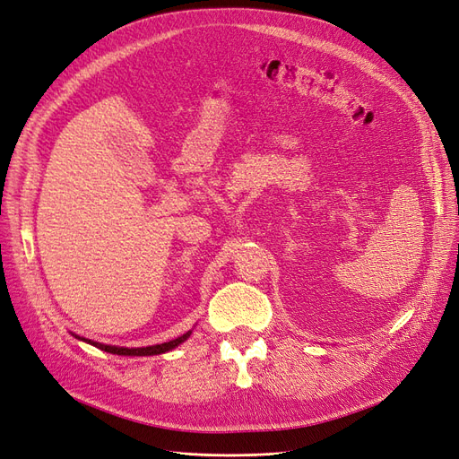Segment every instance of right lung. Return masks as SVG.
<instances>
[{
	"instance_id": "add662e5",
	"label": "right lung",
	"mask_w": 459,
	"mask_h": 459,
	"mask_svg": "<svg viewBox=\"0 0 459 459\" xmlns=\"http://www.w3.org/2000/svg\"><path fill=\"white\" fill-rule=\"evenodd\" d=\"M193 331H186L185 334L174 338V341H168V342H162V344H155V346H143V348H125V346H111V344H101V342H94L91 341V338H82V336H77L75 333H72L77 341H82L87 342L91 346H96L100 350H104L108 353H115V355H130V358H143V355H160V353H166L169 350L178 348L179 344H183L186 338L191 336Z\"/></svg>"
}]
</instances>
